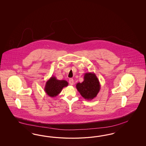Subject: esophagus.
<instances>
[{
	"mask_svg": "<svg viewBox=\"0 0 146 146\" xmlns=\"http://www.w3.org/2000/svg\"><path fill=\"white\" fill-rule=\"evenodd\" d=\"M69 84H71V86H73L74 84V80L73 79H70V80H69Z\"/></svg>",
	"mask_w": 146,
	"mask_h": 146,
	"instance_id": "obj_1",
	"label": "esophagus"
}]
</instances>
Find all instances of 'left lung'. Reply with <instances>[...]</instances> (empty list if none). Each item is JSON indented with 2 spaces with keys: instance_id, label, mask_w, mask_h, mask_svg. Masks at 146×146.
<instances>
[{
  "instance_id": "left-lung-1",
  "label": "left lung",
  "mask_w": 146,
  "mask_h": 146,
  "mask_svg": "<svg viewBox=\"0 0 146 146\" xmlns=\"http://www.w3.org/2000/svg\"><path fill=\"white\" fill-rule=\"evenodd\" d=\"M84 78V81L76 84V88L85 100H92L96 97L100 90V81L94 72L86 73Z\"/></svg>"
}]
</instances>
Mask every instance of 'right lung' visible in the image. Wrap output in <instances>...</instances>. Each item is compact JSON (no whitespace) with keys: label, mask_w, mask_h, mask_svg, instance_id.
<instances>
[{"label":"right lung","mask_w":146,"mask_h":146,"mask_svg":"<svg viewBox=\"0 0 146 146\" xmlns=\"http://www.w3.org/2000/svg\"><path fill=\"white\" fill-rule=\"evenodd\" d=\"M68 84L67 81L64 80H58L56 76H51L46 82L44 91L50 97H56L61 93L62 89Z\"/></svg>","instance_id":"obj_1"}]
</instances>
